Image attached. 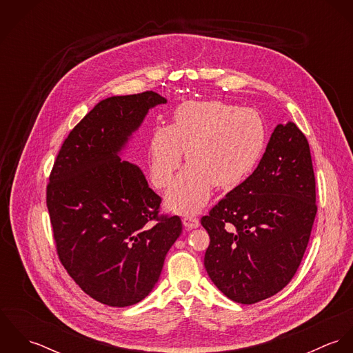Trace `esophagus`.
Returning <instances> with one entry per match:
<instances>
[{
    "mask_svg": "<svg viewBox=\"0 0 353 353\" xmlns=\"http://www.w3.org/2000/svg\"><path fill=\"white\" fill-rule=\"evenodd\" d=\"M182 223L186 227V230H193V228H197L200 225V220L197 217H193V216L183 217Z\"/></svg>",
    "mask_w": 353,
    "mask_h": 353,
    "instance_id": "esophagus-1",
    "label": "esophagus"
}]
</instances>
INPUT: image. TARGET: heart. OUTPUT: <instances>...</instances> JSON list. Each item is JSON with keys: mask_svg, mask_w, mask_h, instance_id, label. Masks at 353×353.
I'll use <instances>...</instances> for the list:
<instances>
[{"mask_svg": "<svg viewBox=\"0 0 353 353\" xmlns=\"http://www.w3.org/2000/svg\"><path fill=\"white\" fill-rule=\"evenodd\" d=\"M263 148L265 126L255 111L223 101H186L175 110L168 128H156L152 134V182L167 186L186 152L190 165L170 186L165 206L193 214L208 201L212 185L231 189L241 183Z\"/></svg>", "mask_w": 353, "mask_h": 353, "instance_id": "heart-1", "label": "heart"}]
</instances>
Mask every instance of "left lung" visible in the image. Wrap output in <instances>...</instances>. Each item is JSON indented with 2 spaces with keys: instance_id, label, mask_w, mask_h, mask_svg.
<instances>
[{
  "instance_id": "left-lung-1",
  "label": "left lung",
  "mask_w": 353,
  "mask_h": 353,
  "mask_svg": "<svg viewBox=\"0 0 353 353\" xmlns=\"http://www.w3.org/2000/svg\"><path fill=\"white\" fill-rule=\"evenodd\" d=\"M315 214L307 139L294 122L279 123L252 175L201 219L210 280L242 304L276 295L302 262Z\"/></svg>"
}]
</instances>
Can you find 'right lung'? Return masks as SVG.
Segmentation results:
<instances>
[{
  "label": "right lung",
  "mask_w": 353,
  "mask_h": 353,
  "mask_svg": "<svg viewBox=\"0 0 353 353\" xmlns=\"http://www.w3.org/2000/svg\"><path fill=\"white\" fill-rule=\"evenodd\" d=\"M165 103L153 91L103 99L69 133L51 171L59 259L87 295L111 307L151 294L182 234L178 216L157 217L160 197L122 157L150 110Z\"/></svg>",
  "instance_id": "obj_1"
}]
</instances>
